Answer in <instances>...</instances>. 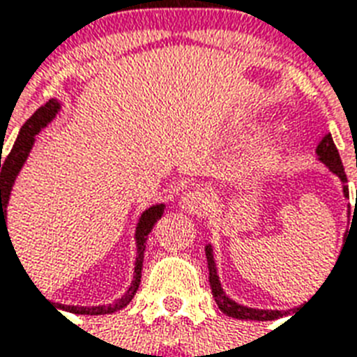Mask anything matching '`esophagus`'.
Segmentation results:
<instances>
[{
    "mask_svg": "<svg viewBox=\"0 0 357 357\" xmlns=\"http://www.w3.org/2000/svg\"><path fill=\"white\" fill-rule=\"evenodd\" d=\"M179 207L185 213H190V215H202V213H206L211 207V196H209V192L202 189L187 190L179 198Z\"/></svg>",
    "mask_w": 357,
    "mask_h": 357,
    "instance_id": "1",
    "label": "esophagus"
}]
</instances>
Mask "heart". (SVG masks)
<instances>
[{
  "label": "heart",
  "mask_w": 357,
  "mask_h": 357,
  "mask_svg": "<svg viewBox=\"0 0 357 357\" xmlns=\"http://www.w3.org/2000/svg\"><path fill=\"white\" fill-rule=\"evenodd\" d=\"M285 148H287L285 139L276 137V135L257 140L241 162V170H243L244 176H252V178L268 172L271 168H274L280 162V159L285 153Z\"/></svg>",
  "instance_id": "heart-1"
}]
</instances>
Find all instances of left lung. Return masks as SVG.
<instances>
[{
	"label": "left lung",
	"instance_id": "obj_1",
	"mask_svg": "<svg viewBox=\"0 0 357 357\" xmlns=\"http://www.w3.org/2000/svg\"><path fill=\"white\" fill-rule=\"evenodd\" d=\"M315 153L317 157H319V161H321L322 165L330 170V172L337 176L339 181L343 183L344 198H349L347 174H344L343 162H341V157H339V151L337 148H335V142H333L332 135L328 133L322 137V140L319 142V146H317ZM344 237H347V235H344ZM206 257H207V266H209V285H211L213 298H215L218 310L222 311V313H226L228 317H234V319H241V321H274V319H282V317L289 315V311L257 310V307H248V305L237 304L235 300H231L228 294L224 293L222 283H220V278H218L217 261H215L213 244H207L206 246ZM300 307H302V305H300ZM294 310H298V307H294Z\"/></svg>",
	"mask_w": 357,
	"mask_h": 357
}]
</instances>
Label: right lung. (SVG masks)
Masks as SVG:
<instances>
[{
	"instance_id": "obj_1",
	"label": "right lung",
	"mask_w": 357,
	"mask_h": 357,
	"mask_svg": "<svg viewBox=\"0 0 357 357\" xmlns=\"http://www.w3.org/2000/svg\"><path fill=\"white\" fill-rule=\"evenodd\" d=\"M61 111V103L57 100H50L46 105H42L27 122L22 126L18 133V139L14 142L13 150L5 159H0V237L3 231L8 235L7 229V206L10 200V192H13L14 181L18 178L20 170L27 161L33 146H35L36 135L40 133L42 129L47 128L53 122V119L57 116ZM165 213V204H155V206L148 207L146 211L139 217L137 228H135V244H137V259H135V271H133V282L128 287V291L120 296L119 300H114L111 304L103 305H66V304H57L59 310L70 311L75 315H109L114 311L123 310L126 305L133 300L135 293L140 285V274H142V261H144V250H146V241L148 235L153 229L155 222L162 217ZM61 313V311H59Z\"/></svg>"
}]
</instances>
